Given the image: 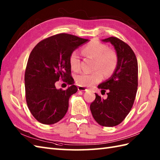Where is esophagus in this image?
I'll return each instance as SVG.
<instances>
[{
    "mask_svg": "<svg viewBox=\"0 0 160 160\" xmlns=\"http://www.w3.org/2000/svg\"><path fill=\"white\" fill-rule=\"evenodd\" d=\"M78 91H88V89H87L86 87H82V86H79L78 87Z\"/></svg>",
    "mask_w": 160,
    "mask_h": 160,
    "instance_id": "obj_1",
    "label": "esophagus"
}]
</instances>
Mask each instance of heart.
Wrapping results in <instances>:
<instances>
[{
  "mask_svg": "<svg viewBox=\"0 0 160 160\" xmlns=\"http://www.w3.org/2000/svg\"><path fill=\"white\" fill-rule=\"evenodd\" d=\"M82 53L87 57L95 60L93 73H82L76 76V82L82 87H91L103 79L104 74L108 76L113 73L118 66V56L114 51L108 49L107 45L97 40H93L82 49ZM69 64L74 71L80 69V60L77 52H71L69 57Z\"/></svg>",
  "mask_w": 160,
  "mask_h": 160,
  "instance_id": "obj_1",
  "label": "heart"
}]
</instances>
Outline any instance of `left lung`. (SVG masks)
Returning a JSON list of instances; mask_svg holds the SVG:
<instances>
[{
	"instance_id": "8db88e82",
	"label": "left lung",
	"mask_w": 160,
	"mask_h": 160,
	"mask_svg": "<svg viewBox=\"0 0 160 160\" xmlns=\"http://www.w3.org/2000/svg\"><path fill=\"white\" fill-rule=\"evenodd\" d=\"M102 41L113 45L118 56V66L111 78L98 87L102 91L107 90V98L104 100L96 93L90 109L100 125L114 127L124 120L133 105L138 85V60L130 46L116 37Z\"/></svg>"
}]
</instances>
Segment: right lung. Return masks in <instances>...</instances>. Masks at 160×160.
Returning a JSON list of instances; mask_svg holds the SVG:
<instances>
[{
	"label": "right lung",
	"instance_id": "obj_1",
	"mask_svg": "<svg viewBox=\"0 0 160 160\" xmlns=\"http://www.w3.org/2000/svg\"><path fill=\"white\" fill-rule=\"evenodd\" d=\"M87 39L60 33L42 40L30 53L25 73V96L32 115L44 124H53L65 115L71 95L78 88L71 77L69 57ZM60 78L71 84L67 90H57Z\"/></svg>",
	"mask_w": 160,
	"mask_h": 160
}]
</instances>
